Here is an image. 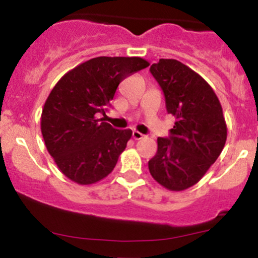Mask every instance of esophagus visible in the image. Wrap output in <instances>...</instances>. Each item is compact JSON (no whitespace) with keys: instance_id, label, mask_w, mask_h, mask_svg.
<instances>
[{"instance_id":"34e87169","label":"esophagus","mask_w":258,"mask_h":258,"mask_svg":"<svg viewBox=\"0 0 258 258\" xmlns=\"http://www.w3.org/2000/svg\"><path fill=\"white\" fill-rule=\"evenodd\" d=\"M132 137H134L135 140H141V139H144V135L141 134V132H139V131H134L132 132Z\"/></svg>"}]
</instances>
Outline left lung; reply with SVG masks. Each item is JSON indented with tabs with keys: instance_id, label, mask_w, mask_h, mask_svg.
Returning a JSON list of instances; mask_svg holds the SVG:
<instances>
[{
	"instance_id": "obj_1",
	"label": "left lung",
	"mask_w": 258,
	"mask_h": 258,
	"mask_svg": "<svg viewBox=\"0 0 258 258\" xmlns=\"http://www.w3.org/2000/svg\"><path fill=\"white\" fill-rule=\"evenodd\" d=\"M161 87L167 113L176 117L169 139H157L150 174L171 191L196 185L221 155L227 124L213 88L197 72L175 59H160L150 68Z\"/></svg>"
}]
</instances>
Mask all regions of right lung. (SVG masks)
<instances>
[{
    "mask_svg": "<svg viewBox=\"0 0 258 258\" xmlns=\"http://www.w3.org/2000/svg\"><path fill=\"white\" fill-rule=\"evenodd\" d=\"M150 62L139 56H98L59 79L41 113V134L60 171L79 185L109 175L131 139V130H114L101 114L118 84Z\"/></svg>",
    "mask_w": 258,
    "mask_h": 258,
    "instance_id": "right-lung-1",
    "label": "right lung"
}]
</instances>
